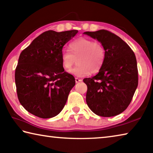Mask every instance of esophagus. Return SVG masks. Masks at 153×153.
Returning a JSON list of instances; mask_svg holds the SVG:
<instances>
[{
    "mask_svg": "<svg viewBox=\"0 0 153 153\" xmlns=\"http://www.w3.org/2000/svg\"><path fill=\"white\" fill-rule=\"evenodd\" d=\"M76 83H78V82H82V79H79V78H77V77H76Z\"/></svg>",
    "mask_w": 153,
    "mask_h": 153,
    "instance_id": "obj_1",
    "label": "esophagus"
}]
</instances>
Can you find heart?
I'll list each match as a JSON object with an SVG mask.
<instances>
[{"label": "heart", "mask_w": 153, "mask_h": 153, "mask_svg": "<svg viewBox=\"0 0 153 153\" xmlns=\"http://www.w3.org/2000/svg\"><path fill=\"white\" fill-rule=\"evenodd\" d=\"M69 51L61 53V63L66 71H69L76 59L77 65L70 71L75 76L84 77L97 73L105 63V49L100 42L81 37L69 43Z\"/></svg>", "instance_id": "obj_1"}]
</instances>
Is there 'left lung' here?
Segmentation results:
<instances>
[{
    "label": "left lung",
    "instance_id": "8db88e82",
    "mask_svg": "<svg viewBox=\"0 0 153 153\" xmlns=\"http://www.w3.org/2000/svg\"><path fill=\"white\" fill-rule=\"evenodd\" d=\"M102 44L105 63L97 75L85 78L86 102L96 115L113 117L125 111L132 100L138 84L135 54L126 42L108 30L86 32Z\"/></svg>",
    "mask_w": 153,
    "mask_h": 153
}]
</instances>
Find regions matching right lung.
I'll return each mask as SVG.
<instances>
[{
  "mask_svg": "<svg viewBox=\"0 0 153 153\" xmlns=\"http://www.w3.org/2000/svg\"><path fill=\"white\" fill-rule=\"evenodd\" d=\"M77 32L46 31L21 53L15 73L17 97L33 115L53 117L65 105L76 81L65 71L61 55L63 46Z\"/></svg>",
  "mask_w": 153,
  "mask_h": 153,
  "instance_id": "1",
  "label": "right lung"
}]
</instances>
